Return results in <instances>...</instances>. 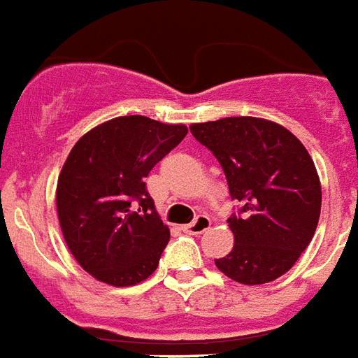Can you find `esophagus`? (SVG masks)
Masks as SVG:
<instances>
[{
    "instance_id": "1",
    "label": "esophagus",
    "mask_w": 358,
    "mask_h": 358,
    "mask_svg": "<svg viewBox=\"0 0 358 358\" xmlns=\"http://www.w3.org/2000/svg\"><path fill=\"white\" fill-rule=\"evenodd\" d=\"M208 227H210V218H208L207 214H199L192 224L185 225L182 229H185L188 234H201L205 233Z\"/></svg>"
}]
</instances>
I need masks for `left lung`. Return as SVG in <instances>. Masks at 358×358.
Masks as SVG:
<instances>
[{"label":"left lung","instance_id":"obj_1","mask_svg":"<svg viewBox=\"0 0 358 358\" xmlns=\"http://www.w3.org/2000/svg\"><path fill=\"white\" fill-rule=\"evenodd\" d=\"M190 133L224 168L238 210L227 220L231 253L214 259L242 285H264L287 273L318 227L322 187L305 145L282 125L251 116L192 124Z\"/></svg>","mask_w":358,"mask_h":358}]
</instances>
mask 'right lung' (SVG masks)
I'll use <instances>...</instances> for the list:
<instances>
[{
	"label": "right lung",
	"instance_id": "obj_1",
	"mask_svg": "<svg viewBox=\"0 0 358 358\" xmlns=\"http://www.w3.org/2000/svg\"><path fill=\"white\" fill-rule=\"evenodd\" d=\"M187 133V125L120 116L71 148L57 182V213L68 250L98 281L133 287L157 270L170 229L144 181Z\"/></svg>",
	"mask_w": 358,
	"mask_h": 358
}]
</instances>
